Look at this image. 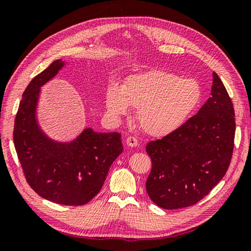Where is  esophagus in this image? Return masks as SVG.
<instances>
[{
	"instance_id": "34e87169",
	"label": "esophagus",
	"mask_w": 251,
	"mask_h": 251,
	"mask_svg": "<svg viewBox=\"0 0 251 251\" xmlns=\"http://www.w3.org/2000/svg\"><path fill=\"white\" fill-rule=\"evenodd\" d=\"M126 144L130 148H135V147H137L138 146V140H137V138H135V137H133V136H128V137L126 138Z\"/></svg>"
}]
</instances>
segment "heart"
<instances>
[{
    "label": "heart",
    "mask_w": 251,
    "mask_h": 251,
    "mask_svg": "<svg viewBox=\"0 0 251 251\" xmlns=\"http://www.w3.org/2000/svg\"><path fill=\"white\" fill-rule=\"evenodd\" d=\"M202 97V87L196 79L151 70L130 75L121 87L110 83L104 103L113 118L127 115L131 108L137 109L142 131L160 138L178 131L200 107Z\"/></svg>",
    "instance_id": "obj_1"
}]
</instances>
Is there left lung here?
<instances>
[{
    "instance_id": "obj_1",
    "label": "left lung",
    "mask_w": 251,
    "mask_h": 251,
    "mask_svg": "<svg viewBox=\"0 0 251 251\" xmlns=\"http://www.w3.org/2000/svg\"><path fill=\"white\" fill-rule=\"evenodd\" d=\"M210 97L178 131L151 141V171L148 195L164 209L198 203L224 177L230 164L235 133L230 97L216 72Z\"/></svg>"
}]
</instances>
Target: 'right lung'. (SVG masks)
<instances>
[{
    "instance_id": "right-lung-1",
    "label": "right lung",
    "mask_w": 251,
    "mask_h": 251,
    "mask_svg": "<svg viewBox=\"0 0 251 251\" xmlns=\"http://www.w3.org/2000/svg\"><path fill=\"white\" fill-rule=\"evenodd\" d=\"M67 63L56 59L30 81L14 121L13 142L26 180L33 191L62 205L78 206L100 191L114 160L123 153L119 133H98L92 127L70 141L52 139L37 119L41 89Z\"/></svg>"
}]
</instances>
